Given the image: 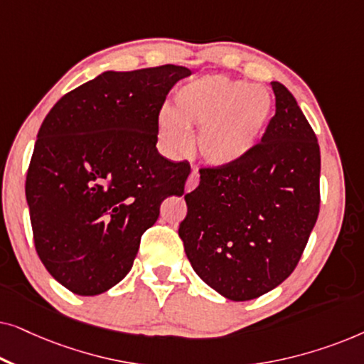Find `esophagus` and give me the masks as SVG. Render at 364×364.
<instances>
[{"instance_id":"1","label":"esophagus","mask_w":364,"mask_h":364,"mask_svg":"<svg viewBox=\"0 0 364 364\" xmlns=\"http://www.w3.org/2000/svg\"><path fill=\"white\" fill-rule=\"evenodd\" d=\"M198 186V173L193 171L191 176H188V178H187V182H186V191L187 192H192L193 188H196Z\"/></svg>"}]
</instances>
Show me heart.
I'll use <instances>...</instances> for the list:
<instances>
[{
    "label": "heart",
    "instance_id": "heart-1",
    "mask_svg": "<svg viewBox=\"0 0 364 364\" xmlns=\"http://www.w3.org/2000/svg\"><path fill=\"white\" fill-rule=\"evenodd\" d=\"M273 112L270 92L228 76H200L177 89L173 111L162 107L157 132L164 149L181 156L191 146L188 129L198 127L196 146L208 166L227 168L260 144Z\"/></svg>",
    "mask_w": 364,
    "mask_h": 364
}]
</instances>
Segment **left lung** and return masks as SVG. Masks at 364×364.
Wrapping results in <instances>:
<instances>
[{
  "label": "left lung",
  "instance_id": "left-lung-1",
  "mask_svg": "<svg viewBox=\"0 0 364 364\" xmlns=\"http://www.w3.org/2000/svg\"><path fill=\"white\" fill-rule=\"evenodd\" d=\"M275 116L237 166L203 168L178 227L186 255L232 301L265 295L295 270L320 212V146L296 99L273 81Z\"/></svg>",
  "mask_w": 364,
  "mask_h": 364
}]
</instances>
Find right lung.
I'll use <instances>...</instances> for the list:
<instances>
[{"instance_id":"1","label":"right lung","mask_w":364,"mask_h":364,"mask_svg":"<svg viewBox=\"0 0 364 364\" xmlns=\"http://www.w3.org/2000/svg\"><path fill=\"white\" fill-rule=\"evenodd\" d=\"M191 69L104 71L68 92L39 127L26 177L34 247L54 280L81 296L131 272L161 203L191 173L157 151V116Z\"/></svg>"}]
</instances>
